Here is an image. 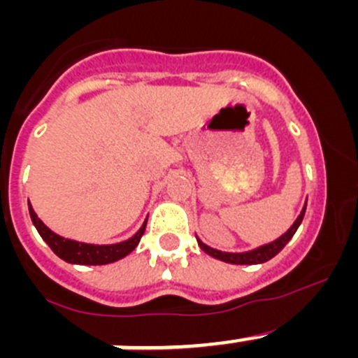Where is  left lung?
<instances>
[{
	"label": "left lung",
	"instance_id": "8db88e82",
	"mask_svg": "<svg viewBox=\"0 0 358 358\" xmlns=\"http://www.w3.org/2000/svg\"><path fill=\"white\" fill-rule=\"evenodd\" d=\"M305 209H306V204H305V208L301 209V213H299L298 218H296V222L292 223L291 229L287 230L284 236H280L279 239H275L273 243L252 249V251L223 252V251H218V249H213V248L206 246V244L202 243L201 239H197V244H199L202 251L208 252L209 256H213V258H216V259H222V262H225V263H232V265H258V263H265V262H268V259H272L275 255H279V252L284 249V246H286V244L292 239V236H294L296 230H298L299 223L303 222V216H305Z\"/></svg>",
	"mask_w": 358,
	"mask_h": 358
}]
</instances>
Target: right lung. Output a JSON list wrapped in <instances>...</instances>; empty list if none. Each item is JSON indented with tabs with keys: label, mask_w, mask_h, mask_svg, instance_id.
I'll return each mask as SVG.
<instances>
[{
	"label": "right lung",
	"mask_w": 358,
	"mask_h": 358,
	"mask_svg": "<svg viewBox=\"0 0 358 358\" xmlns=\"http://www.w3.org/2000/svg\"><path fill=\"white\" fill-rule=\"evenodd\" d=\"M29 215H31V220L32 223H34L36 230L39 232V236H41L43 241L52 248V251L55 252L59 258H62L64 262L74 263V265H107V263H114L117 262V259L124 258L126 255H129L133 249L138 246L147 225V222H143V225L140 227L138 232L133 237H129L128 241H122V243L117 244H109V246H99V244L78 243V241L64 239V237L57 236L55 232H52V230L38 218V215H36L31 204H29Z\"/></svg>",
	"instance_id": "add662e5"
}]
</instances>
